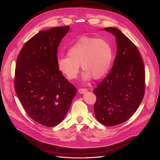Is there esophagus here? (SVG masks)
<instances>
[{
  "mask_svg": "<svg viewBox=\"0 0 160 160\" xmlns=\"http://www.w3.org/2000/svg\"><path fill=\"white\" fill-rule=\"evenodd\" d=\"M88 92V90L86 89V88H79V93H86Z\"/></svg>",
  "mask_w": 160,
  "mask_h": 160,
  "instance_id": "esophagus-1",
  "label": "esophagus"
}]
</instances>
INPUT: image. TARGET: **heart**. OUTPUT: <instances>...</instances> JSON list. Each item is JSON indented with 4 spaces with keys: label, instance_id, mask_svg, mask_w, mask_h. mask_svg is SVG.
<instances>
[{
    "label": "heart",
    "instance_id": "b5f03b06",
    "mask_svg": "<svg viewBox=\"0 0 160 160\" xmlns=\"http://www.w3.org/2000/svg\"><path fill=\"white\" fill-rule=\"evenodd\" d=\"M112 60V49L103 39L82 38L67 51V55L58 57L57 67L68 80L76 79L80 72V65L85 72L84 80L92 77L98 79L109 70Z\"/></svg>",
    "mask_w": 160,
    "mask_h": 160
}]
</instances>
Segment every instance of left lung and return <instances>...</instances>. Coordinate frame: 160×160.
<instances>
[{
  "label": "left lung",
  "mask_w": 160,
  "mask_h": 160,
  "mask_svg": "<svg viewBox=\"0 0 160 160\" xmlns=\"http://www.w3.org/2000/svg\"><path fill=\"white\" fill-rule=\"evenodd\" d=\"M116 38L118 51L111 72L93 93L97 97L94 112L97 119L108 127L127 121L137 111L145 93V70L134 43L119 29L105 28Z\"/></svg>",
  "instance_id": "left-lung-1"
}]
</instances>
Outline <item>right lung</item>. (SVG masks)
Returning <instances> with one entry per match:
<instances>
[{"instance_id":"obj_1","label":"right lung","mask_w":160,"mask_h":160,"mask_svg":"<svg viewBox=\"0 0 160 160\" xmlns=\"http://www.w3.org/2000/svg\"><path fill=\"white\" fill-rule=\"evenodd\" d=\"M69 28L40 31L25 44L16 61L17 96L28 115L48 127L63 120L77 92L57 67L58 48Z\"/></svg>"}]
</instances>
